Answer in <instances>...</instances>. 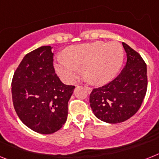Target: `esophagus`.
<instances>
[{"label":"esophagus","mask_w":159,"mask_h":159,"mask_svg":"<svg viewBox=\"0 0 159 159\" xmlns=\"http://www.w3.org/2000/svg\"><path fill=\"white\" fill-rule=\"evenodd\" d=\"M85 89H86V91H87V92L89 93V94H90V93L91 92V91H92V89L91 88V87H89V86H85Z\"/></svg>","instance_id":"esophagus-1"}]
</instances>
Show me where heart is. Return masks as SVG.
Wrapping results in <instances>:
<instances>
[{"mask_svg":"<svg viewBox=\"0 0 159 159\" xmlns=\"http://www.w3.org/2000/svg\"><path fill=\"white\" fill-rule=\"evenodd\" d=\"M64 59H58L55 70L66 82H73L84 71L86 79L94 85H104L121 69L124 49L117 42L101 41L72 46L65 50Z\"/></svg>","mask_w":159,"mask_h":159,"instance_id":"b5f03b06","label":"heart"}]
</instances>
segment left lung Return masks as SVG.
I'll list each match as a JSON object with an SVG mask.
<instances>
[{
    "label": "left lung",
    "instance_id": "left-lung-1",
    "mask_svg": "<svg viewBox=\"0 0 159 159\" xmlns=\"http://www.w3.org/2000/svg\"><path fill=\"white\" fill-rule=\"evenodd\" d=\"M126 63L119 75L105 86L93 89L90 105L95 116L107 123L129 119L141 106L147 91L146 64L139 54L122 42Z\"/></svg>",
    "mask_w": 159,
    "mask_h": 159
}]
</instances>
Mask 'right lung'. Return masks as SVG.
Listing matches in <instances>:
<instances>
[{
	"label": "right lung",
	"mask_w": 159,
	"mask_h": 159,
	"mask_svg": "<svg viewBox=\"0 0 159 159\" xmlns=\"http://www.w3.org/2000/svg\"><path fill=\"white\" fill-rule=\"evenodd\" d=\"M51 46L25 55L12 80V100L24 125L41 134H52L66 122L68 102L74 86L64 85L53 67Z\"/></svg>",
	"instance_id": "1"
}]
</instances>
